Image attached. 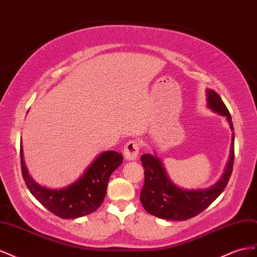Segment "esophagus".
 Returning <instances> with one entry per match:
<instances>
[{
    "mask_svg": "<svg viewBox=\"0 0 257 257\" xmlns=\"http://www.w3.org/2000/svg\"><path fill=\"white\" fill-rule=\"evenodd\" d=\"M139 151H140V144L136 140H131L127 142L126 146L123 148V156L127 160H136Z\"/></svg>",
    "mask_w": 257,
    "mask_h": 257,
    "instance_id": "obj_1",
    "label": "esophagus"
}]
</instances>
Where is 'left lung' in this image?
Returning <instances> with one entry per match:
<instances>
[{
    "label": "left lung",
    "mask_w": 257,
    "mask_h": 257,
    "mask_svg": "<svg viewBox=\"0 0 257 257\" xmlns=\"http://www.w3.org/2000/svg\"><path fill=\"white\" fill-rule=\"evenodd\" d=\"M210 108L224 115L233 130L231 116L221 97L214 90H208ZM231 151L225 173L215 185L208 189L184 190L174 186L168 179L161 161L150 154L141 156L144 168V184L140 200L150 214L171 221H186L207 209L222 194L228 184L234 159V133L231 138Z\"/></svg>",
    "instance_id": "1"
}]
</instances>
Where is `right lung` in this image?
<instances>
[{
	"label": "right lung",
	"mask_w": 257,
	"mask_h": 257,
	"mask_svg": "<svg viewBox=\"0 0 257 257\" xmlns=\"http://www.w3.org/2000/svg\"><path fill=\"white\" fill-rule=\"evenodd\" d=\"M122 163V155L114 151L102 153L82 178L63 189L42 187L29 177L20 149L23 178L30 193L51 213L61 218H76L96 211L104 200L112 172Z\"/></svg>",
	"instance_id": "add662e5"
}]
</instances>
